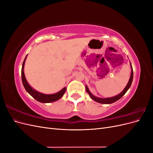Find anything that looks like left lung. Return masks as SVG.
Returning <instances> with one entry per match:
<instances>
[{
	"instance_id": "1",
	"label": "left lung",
	"mask_w": 153,
	"mask_h": 153,
	"mask_svg": "<svg viewBox=\"0 0 153 153\" xmlns=\"http://www.w3.org/2000/svg\"><path fill=\"white\" fill-rule=\"evenodd\" d=\"M130 66H131V69L130 78H129V81L128 82L126 86L125 87L124 90L121 92V93L117 94V96H115L114 97H111V98H98V97H96V96H94L93 94H92L91 92H90V91L89 89V88H88V87L87 85H85V89H86L87 92L89 94L91 98L94 101H96V102L100 103H103V104H111V103H113L115 102V101H117L119 99H121L122 97L125 94V93H126V92H127V91L129 89V87H131V83H132V81H133V68H132L131 62H130Z\"/></svg>"
}]
</instances>
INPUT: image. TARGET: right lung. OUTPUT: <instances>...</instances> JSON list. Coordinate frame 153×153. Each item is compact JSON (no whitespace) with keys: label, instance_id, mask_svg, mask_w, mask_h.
I'll list each match as a JSON object with an SVG mask.
<instances>
[{"label":"right lung","instance_id":"obj_1","mask_svg":"<svg viewBox=\"0 0 153 153\" xmlns=\"http://www.w3.org/2000/svg\"><path fill=\"white\" fill-rule=\"evenodd\" d=\"M27 56L25 57L24 62L22 64V71H21L22 83L26 91L28 92L31 96L33 97L36 100L39 101L41 103H52V102H54L55 101H57L59 99H61L66 90V87H64L62 89H61L59 92H57V93L52 94H46L36 91L29 84V83L27 82L26 80L25 74H24V65H25V62Z\"/></svg>","mask_w":153,"mask_h":153}]
</instances>
